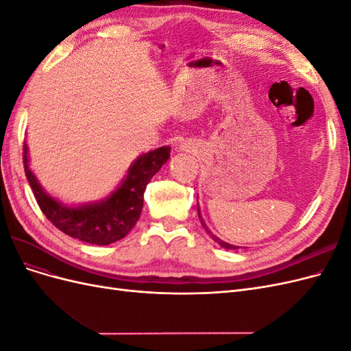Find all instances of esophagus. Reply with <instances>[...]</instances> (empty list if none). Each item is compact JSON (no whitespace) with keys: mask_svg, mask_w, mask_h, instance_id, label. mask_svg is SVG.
<instances>
[{"mask_svg":"<svg viewBox=\"0 0 351 351\" xmlns=\"http://www.w3.org/2000/svg\"><path fill=\"white\" fill-rule=\"evenodd\" d=\"M193 147H195V143L192 141H184L182 143V149L183 151H193Z\"/></svg>","mask_w":351,"mask_h":351,"instance_id":"esophagus-1","label":"esophagus"}]
</instances>
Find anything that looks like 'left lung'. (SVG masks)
I'll list each match as a JSON object with an SVG mask.
<instances>
[{
  "instance_id": "8db88e82",
  "label": "left lung",
  "mask_w": 351,
  "mask_h": 351,
  "mask_svg": "<svg viewBox=\"0 0 351 351\" xmlns=\"http://www.w3.org/2000/svg\"><path fill=\"white\" fill-rule=\"evenodd\" d=\"M197 214H199V219H200V222H202V226H204V228H205V231L208 232V234L212 237V239H214V241H217L218 244H219V246L221 247H224V249H232V250H234V249H239L237 246H232V244H228V243H226V241H222L221 239H218L217 236H214V234H212V232H210V230L206 227V224H205V222H204V219H202V217H200V212H199V206H197Z\"/></svg>"
}]
</instances>
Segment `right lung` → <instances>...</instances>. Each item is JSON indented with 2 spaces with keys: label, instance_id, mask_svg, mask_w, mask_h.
I'll use <instances>...</instances> for the list:
<instances>
[{
  "label": "right lung",
  "instance_id": "right-lung-1",
  "mask_svg": "<svg viewBox=\"0 0 351 351\" xmlns=\"http://www.w3.org/2000/svg\"><path fill=\"white\" fill-rule=\"evenodd\" d=\"M171 147L162 146L141 155L133 162L121 186L99 204L71 208L48 196L29 169L27 146H23V165L27 182L44 215L67 236L90 244L114 243L129 234L139 221L146 184L169 158Z\"/></svg>",
  "mask_w": 351,
  "mask_h": 351
}]
</instances>
